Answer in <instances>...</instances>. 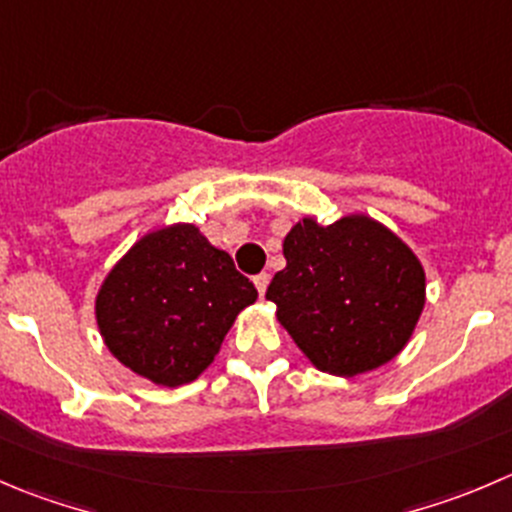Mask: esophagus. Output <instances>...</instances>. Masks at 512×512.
I'll return each mask as SVG.
<instances>
[{
	"label": "esophagus",
	"mask_w": 512,
	"mask_h": 512,
	"mask_svg": "<svg viewBox=\"0 0 512 512\" xmlns=\"http://www.w3.org/2000/svg\"><path fill=\"white\" fill-rule=\"evenodd\" d=\"M252 280H255V287L257 292H260V297H265L267 285H270V275H267V272H260V275H255Z\"/></svg>",
	"instance_id": "34e87169"
}]
</instances>
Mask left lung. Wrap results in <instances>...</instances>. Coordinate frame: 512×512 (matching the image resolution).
Wrapping results in <instances>:
<instances>
[{"mask_svg":"<svg viewBox=\"0 0 512 512\" xmlns=\"http://www.w3.org/2000/svg\"><path fill=\"white\" fill-rule=\"evenodd\" d=\"M282 252L287 265L267 300L312 365L352 377L403 350L425 305V272L388 227L365 215L327 227L307 217L287 232Z\"/></svg>","mask_w":512,"mask_h":512,"instance_id":"obj_1","label":"left lung"}]
</instances>
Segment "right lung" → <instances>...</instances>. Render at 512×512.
Listing matches in <instances>:
<instances>
[{
    "mask_svg": "<svg viewBox=\"0 0 512 512\" xmlns=\"http://www.w3.org/2000/svg\"><path fill=\"white\" fill-rule=\"evenodd\" d=\"M257 290L192 225L142 237L114 265L97 295V325L109 352L157 385L192 382L220 350Z\"/></svg>",
    "mask_w": 512,
    "mask_h": 512,
    "instance_id": "obj_1",
    "label": "right lung"
}]
</instances>
